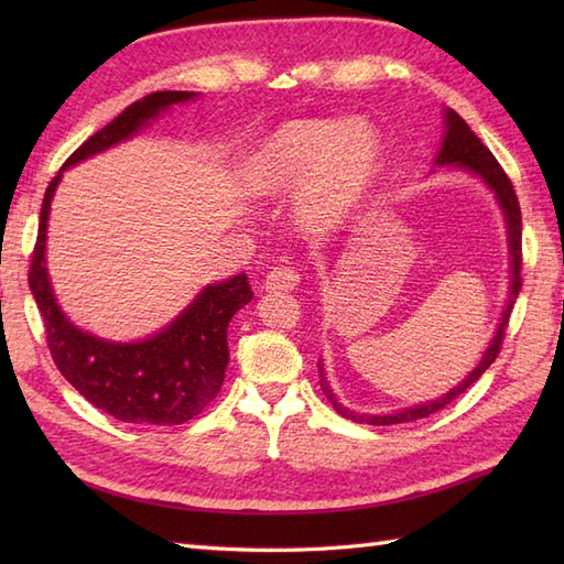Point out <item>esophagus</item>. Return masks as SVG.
I'll return each mask as SVG.
<instances>
[{"instance_id":"obj_1","label":"esophagus","mask_w":564,"mask_h":564,"mask_svg":"<svg viewBox=\"0 0 564 564\" xmlns=\"http://www.w3.org/2000/svg\"><path fill=\"white\" fill-rule=\"evenodd\" d=\"M301 283V273L293 267H275L267 273V289L269 291H293Z\"/></svg>"}]
</instances>
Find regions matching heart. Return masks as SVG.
Returning a JSON list of instances; mask_svg holds the SVG:
<instances>
[{
	"mask_svg": "<svg viewBox=\"0 0 564 564\" xmlns=\"http://www.w3.org/2000/svg\"><path fill=\"white\" fill-rule=\"evenodd\" d=\"M380 162L378 130L366 121H295L263 145L254 166L259 194H289L307 181L297 213L325 230L339 223L373 182Z\"/></svg>",
	"mask_w": 564,
	"mask_h": 564,
	"instance_id": "obj_1",
	"label": "heart"
}]
</instances>
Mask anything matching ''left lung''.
I'll use <instances>...</instances> for the list:
<instances>
[{"label":"left lung","mask_w":564,"mask_h":564,"mask_svg":"<svg viewBox=\"0 0 564 564\" xmlns=\"http://www.w3.org/2000/svg\"><path fill=\"white\" fill-rule=\"evenodd\" d=\"M436 164H455V166H465V170H470L473 174H477L480 178H485V184L495 191V196L499 200L501 210H505V218H507V230H509V249H511V291H509V303L505 315H501L499 322V329L495 334L492 344H489V349L485 351L480 366H477L470 376H467L458 388H453L446 398H441L436 402H429V404H419L412 406V410H402L398 414H356L351 410H346L334 398L332 390L325 388L327 398L332 402L334 410H337L341 416L351 419V422H366V424H373V426H390V424H406V422H414V419H424L429 414L438 412L441 406H446L448 402H453L458 394H463L467 388L473 386V382L480 378L485 370L495 364V358L501 351V341H505V334L509 327V315L513 310V301H517V295L523 285L521 279V208H519V198H517V191H513L511 178L507 176V172L501 170V164L495 160V154L485 148V142L477 138L470 126H467L463 118L455 113L453 109L446 111V138H443V145L438 150V158Z\"/></svg>","instance_id":"left-lung-1"}]
</instances>
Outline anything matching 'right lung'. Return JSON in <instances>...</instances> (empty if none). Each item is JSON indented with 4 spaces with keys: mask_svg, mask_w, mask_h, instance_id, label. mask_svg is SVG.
Returning a JSON list of instances; mask_svg holds the SVG:
<instances>
[{
    "mask_svg": "<svg viewBox=\"0 0 564 564\" xmlns=\"http://www.w3.org/2000/svg\"><path fill=\"white\" fill-rule=\"evenodd\" d=\"M191 97L194 91H154L130 104L109 126L84 140L69 154L63 170L135 135L166 106L188 101ZM57 182L59 174L45 188L29 269V285L43 315L45 341L55 366L82 398L121 422L140 426L188 422L220 392L230 361L227 325L237 310L254 297L247 273L208 285L170 327L145 341L113 344L91 337L69 325L59 313L45 271V227Z\"/></svg>",
    "mask_w": 564,
    "mask_h": 564,
    "instance_id": "obj_1",
    "label": "right lung"
}]
</instances>
